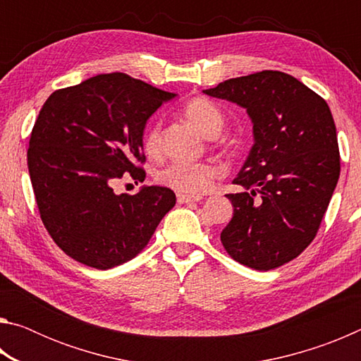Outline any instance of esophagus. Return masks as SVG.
<instances>
[{
  "label": "esophagus",
  "instance_id": "1",
  "mask_svg": "<svg viewBox=\"0 0 361 361\" xmlns=\"http://www.w3.org/2000/svg\"><path fill=\"white\" fill-rule=\"evenodd\" d=\"M176 200H178V204H191V202H200V200H202V197H200V195L178 194V195H176Z\"/></svg>",
  "mask_w": 361,
  "mask_h": 361
}]
</instances>
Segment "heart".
<instances>
[{"label": "heart", "mask_w": 361, "mask_h": 361, "mask_svg": "<svg viewBox=\"0 0 361 361\" xmlns=\"http://www.w3.org/2000/svg\"><path fill=\"white\" fill-rule=\"evenodd\" d=\"M185 118L197 129L202 135L210 137L219 133L224 118L219 109L204 99H194L183 109ZM161 140V124L154 122L145 133L143 148L148 154H156ZM219 169L212 164H191V162H173L161 169L156 175V180L162 186H167L173 191L186 195H199L209 191Z\"/></svg>", "instance_id": "heart-1"}]
</instances>
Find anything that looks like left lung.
Returning a JSON list of instances; mask_svg holds the SVG:
<instances>
[{"label": "left lung", "instance_id": "8db88e82", "mask_svg": "<svg viewBox=\"0 0 361 361\" xmlns=\"http://www.w3.org/2000/svg\"><path fill=\"white\" fill-rule=\"evenodd\" d=\"M205 95L243 108L253 146L228 194L234 215L221 242L240 264L269 271L301 255L319 231L341 162L328 103L296 78L261 71L232 78Z\"/></svg>", "mask_w": 361, "mask_h": 361}]
</instances>
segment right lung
<instances>
[{
    "instance_id": "obj_1",
    "label": "right lung",
    "mask_w": 361,
    "mask_h": 361,
    "mask_svg": "<svg viewBox=\"0 0 361 361\" xmlns=\"http://www.w3.org/2000/svg\"><path fill=\"white\" fill-rule=\"evenodd\" d=\"M175 97L108 73L56 90L42 105L28 172L42 223L73 259L102 271L132 259L173 209L169 188L142 186L129 195L113 186L124 175L145 181L137 162L145 161L146 122Z\"/></svg>"
}]
</instances>
